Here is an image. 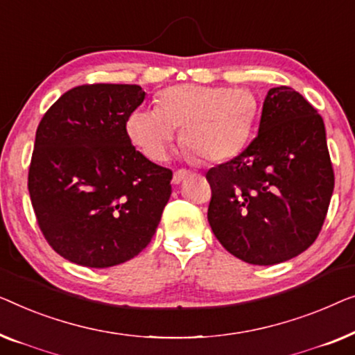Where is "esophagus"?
Segmentation results:
<instances>
[{
	"mask_svg": "<svg viewBox=\"0 0 355 355\" xmlns=\"http://www.w3.org/2000/svg\"><path fill=\"white\" fill-rule=\"evenodd\" d=\"M188 171H184V168H177V171L175 172H173V183H175V184H178L180 182H182V180L184 178V177H188Z\"/></svg>",
	"mask_w": 355,
	"mask_h": 355,
	"instance_id": "esophagus-1",
	"label": "esophagus"
}]
</instances>
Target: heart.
<instances>
[{
  "mask_svg": "<svg viewBox=\"0 0 355 355\" xmlns=\"http://www.w3.org/2000/svg\"><path fill=\"white\" fill-rule=\"evenodd\" d=\"M156 103L157 109H137L127 119L128 138L151 161L167 157L175 128L191 154L227 161L246 146L257 117V99L248 88L183 83L164 89Z\"/></svg>",
  "mask_w": 355,
  "mask_h": 355,
  "instance_id": "1",
  "label": "heart"
}]
</instances>
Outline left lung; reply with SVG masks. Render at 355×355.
I'll return each mask as SVG.
<instances>
[{
    "mask_svg": "<svg viewBox=\"0 0 355 355\" xmlns=\"http://www.w3.org/2000/svg\"><path fill=\"white\" fill-rule=\"evenodd\" d=\"M206 178L209 225L230 254L254 266L296 257L322 232L334 188L322 116L291 87L272 88L252 141Z\"/></svg>",
    "mask_w": 355,
    "mask_h": 355,
    "instance_id": "obj_1",
    "label": "left lung"
}]
</instances>
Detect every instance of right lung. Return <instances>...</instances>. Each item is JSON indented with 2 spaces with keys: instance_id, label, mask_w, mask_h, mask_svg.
Masks as SVG:
<instances>
[{
  "instance_id": "obj_1",
  "label": "right lung",
  "mask_w": 355,
  "mask_h": 355,
  "mask_svg": "<svg viewBox=\"0 0 355 355\" xmlns=\"http://www.w3.org/2000/svg\"><path fill=\"white\" fill-rule=\"evenodd\" d=\"M144 94L138 85H80L38 123L30 201L49 246L77 266L104 268L138 256L171 198V168L148 161L127 133Z\"/></svg>"
}]
</instances>
